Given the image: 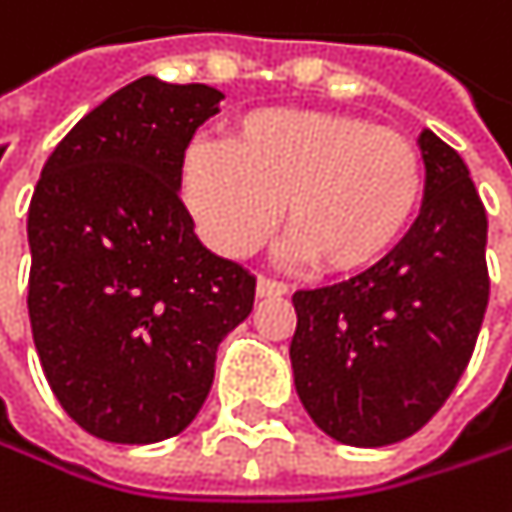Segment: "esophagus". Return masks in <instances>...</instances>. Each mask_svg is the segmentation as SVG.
Wrapping results in <instances>:
<instances>
[{
	"mask_svg": "<svg viewBox=\"0 0 512 512\" xmlns=\"http://www.w3.org/2000/svg\"><path fill=\"white\" fill-rule=\"evenodd\" d=\"M285 294H288L285 282H276V279H267V276L258 279V297H285Z\"/></svg>",
	"mask_w": 512,
	"mask_h": 512,
	"instance_id": "obj_1",
	"label": "esophagus"
}]
</instances>
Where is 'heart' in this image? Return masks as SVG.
<instances>
[{
	"mask_svg": "<svg viewBox=\"0 0 512 512\" xmlns=\"http://www.w3.org/2000/svg\"><path fill=\"white\" fill-rule=\"evenodd\" d=\"M426 188L420 149L393 128L324 110H254L182 164V197L209 248L245 258L279 221L288 261L351 273L408 233Z\"/></svg>",
	"mask_w": 512,
	"mask_h": 512,
	"instance_id": "obj_1",
	"label": "heart"
}]
</instances>
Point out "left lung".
<instances>
[{
	"instance_id": "8db88e82",
	"label": "left lung",
	"mask_w": 512,
	"mask_h": 512,
	"mask_svg": "<svg viewBox=\"0 0 512 512\" xmlns=\"http://www.w3.org/2000/svg\"><path fill=\"white\" fill-rule=\"evenodd\" d=\"M423 206L402 242L348 282L297 291L294 384L321 432L387 447L456 390L486 315V209L465 161L423 128Z\"/></svg>"
}]
</instances>
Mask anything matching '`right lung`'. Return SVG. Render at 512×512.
<instances>
[{"instance_id":"right-lung-1","label":"right lung","mask_w":512,"mask_h":512,"mask_svg":"<svg viewBox=\"0 0 512 512\" xmlns=\"http://www.w3.org/2000/svg\"><path fill=\"white\" fill-rule=\"evenodd\" d=\"M224 95L140 77L53 149L29 203V324L65 414L113 444L179 435L203 408L254 276L212 254L179 197Z\"/></svg>"}]
</instances>
